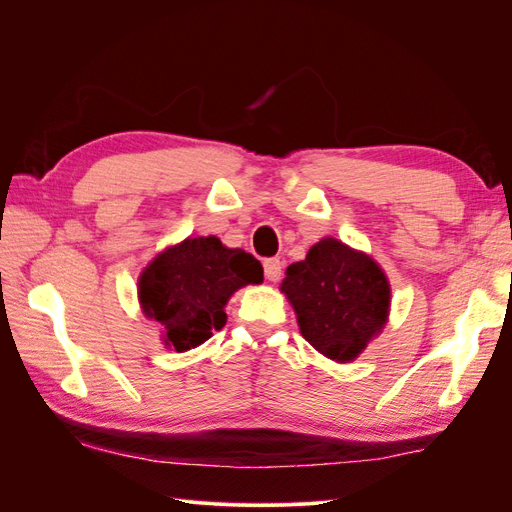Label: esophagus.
I'll use <instances>...</instances> for the list:
<instances>
[{
    "mask_svg": "<svg viewBox=\"0 0 512 512\" xmlns=\"http://www.w3.org/2000/svg\"><path fill=\"white\" fill-rule=\"evenodd\" d=\"M265 277L269 282L280 280V277H282V260L280 258L265 260Z\"/></svg>",
    "mask_w": 512,
    "mask_h": 512,
    "instance_id": "obj_1",
    "label": "esophagus"
}]
</instances>
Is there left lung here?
I'll list each match as a JSON object with an SVG mask.
<instances>
[{"mask_svg":"<svg viewBox=\"0 0 512 512\" xmlns=\"http://www.w3.org/2000/svg\"><path fill=\"white\" fill-rule=\"evenodd\" d=\"M301 335L335 363H350L389 322L391 284L378 262L324 237L292 262L280 286Z\"/></svg>","mask_w":512,"mask_h":512,"instance_id":"8db88e82","label":"left lung"}]
</instances>
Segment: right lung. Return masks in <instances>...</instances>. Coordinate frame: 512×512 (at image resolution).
Returning a JSON list of instances; mask_svg holds the SVG:
<instances>
[{"instance_id":"1","label":"right lung","mask_w":512,"mask_h":512,"mask_svg":"<svg viewBox=\"0 0 512 512\" xmlns=\"http://www.w3.org/2000/svg\"><path fill=\"white\" fill-rule=\"evenodd\" d=\"M262 282L260 262L218 237L168 245L138 275V303L162 327L168 350L188 352L226 324L224 307L239 288Z\"/></svg>"}]
</instances>
